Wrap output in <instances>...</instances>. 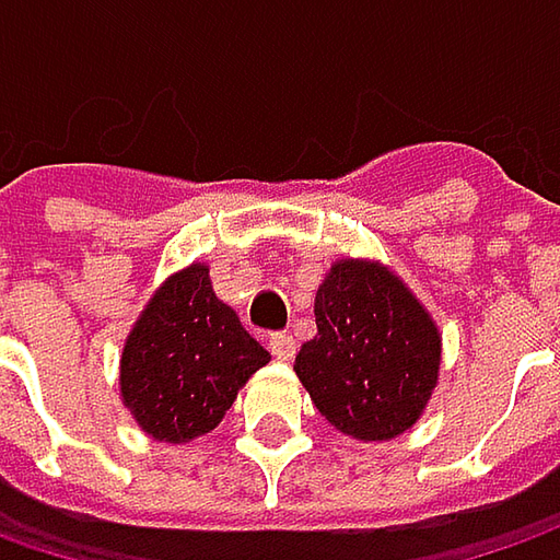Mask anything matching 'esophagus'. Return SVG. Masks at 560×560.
<instances>
[{
  "mask_svg": "<svg viewBox=\"0 0 560 560\" xmlns=\"http://www.w3.org/2000/svg\"><path fill=\"white\" fill-rule=\"evenodd\" d=\"M268 349L277 361H292L295 358V339L290 334H273L268 339Z\"/></svg>",
  "mask_w": 560,
  "mask_h": 560,
  "instance_id": "esophagus-1",
  "label": "esophagus"
}]
</instances>
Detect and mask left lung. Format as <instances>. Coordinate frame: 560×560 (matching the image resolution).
<instances>
[{"mask_svg": "<svg viewBox=\"0 0 560 560\" xmlns=\"http://www.w3.org/2000/svg\"><path fill=\"white\" fill-rule=\"evenodd\" d=\"M317 336L295 376L339 433L389 442L408 433L440 383L442 334L408 283L371 258H339L314 295Z\"/></svg>", "mask_w": 560, "mask_h": 560, "instance_id": "obj_1", "label": "left lung"}]
</instances>
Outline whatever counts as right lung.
I'll return each mask as SVG.
<instances>
[{"instance_id": "obj_1", "label": "right lung", "mask_w": 560, "mask_h": 560, "mask_svg": "<svg viewBox=\"0 0 560 560\" xmlns=\"http://www.w3.org/2000/svg\"><path fill=\"white\" fill-rule=\"evenodd\" d=\"M270 355L224 305L205 261L164 280L120 352V401L145 436L192 442L211 433Z\"/></svg>"}]
</instances>
